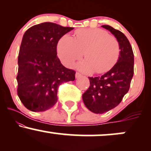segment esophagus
Listing matches in <instances>:
<instances>
[{
  "label": "esophagus",
  "instance_id": "1",
  "mask_svg": "<svg viewBox=\"0 0 151 151\" xmlns=\"http://www.w3.org/2000/svg\"><path fill=\"white\" fill-rule=\"evenodd\" d=\"M75 77H76V78H79V77H81V74H80V73H79V72H76V74H75Z\"/></svg>",
  "mask_w": 151,
  "mask_h": 151
}]
</instances>
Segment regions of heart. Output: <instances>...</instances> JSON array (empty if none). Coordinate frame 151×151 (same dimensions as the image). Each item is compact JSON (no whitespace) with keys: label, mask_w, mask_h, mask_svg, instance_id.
<instances>
[{"label":"heart","mask_w":151,"mask_h":151,"mask_svg":"<svg viewBox=\"0 0 151 151\" xmlns=\"http://www.w3.org/2000/svg\"><path fill=\"white\" fill-rule=\"evenodd\" d=\"M77 65L85 72L104 73L116 63L120 54L119 41L101 29H81L76 31L74 39L66 35L59 41L58 55L64 65L70 67L83 56Z\"/></svg>","instance_id":"b5f03b06"}]
</instances>
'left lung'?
<instances>
[{"instance_id":"left-lung-1","label":"left lung","mask_w":151,"mask_h":151,"mask_svg":"<svg viewBox=\"0 0 151 151\" xmlns=\"http://www.w3.org/2000/svg\"><path fill=\"white\" fill-rule=\"evenodd\" d=\"M119 41L120 54L115 65L101 77H89L90 86L83 93L82 99L89 110L104 114L117 106L129 91L133 76L134 55L129 40L121 31L104 25Z\"/></svg>"}]
</instances>
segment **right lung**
<instances>
[{"instance_id": "1", "label": "right lung", "mask_w": 151, "mask_h": 151, "mask_svg": "<svg viewBox=\"0 0 151 151\" xmlns=\"http://www.w3.org/2000/svg\"><path fill=\"white\" fill-rule=\"evenodd\" d=\"M74 27L45 22L24 34L19 51L18 95L35 112L45 111L58 101L59 86L75 79V71L66 68L57 56L58 41Z\"/></svg>"}]
</instances>
